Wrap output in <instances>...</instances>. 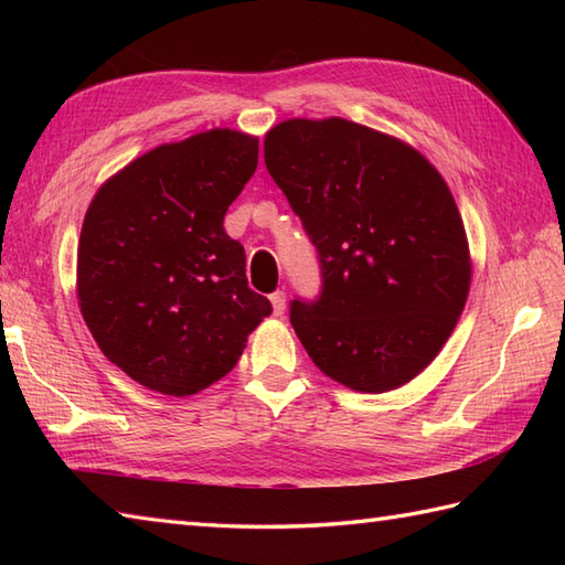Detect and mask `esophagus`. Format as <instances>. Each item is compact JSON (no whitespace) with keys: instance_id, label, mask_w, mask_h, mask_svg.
<instances>
[{"instance_id":"esophagus-1","label":"esophagus","mask_w":565,"mask_h":565,"mask_svg":"<svg viewBox=\"0 0 565 565\" xmlns=\"http://www.w3.org/2000/svg\"><path fill=\"white\" fill-rule=\"evenodd\" d=\"M269 301H271L274 316H284V310H286V294H284V291H274V294L269 296Z\"/></svg>"}]
</instances>
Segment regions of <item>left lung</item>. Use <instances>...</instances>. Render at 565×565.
Segmentation results:
<instances>
[{
    "label": "left lung",
    "instance_id": "obj_1",
    "mask_svg": "<svg viewBox=\"0 0 565 565\" xmlns=\"http://www.w3.org/2000/svg\"><path fill=\"white\" fill-rule=\"evenodd\" d=\"M264 162L318 249V301H291L308 356L362 393L415 379L449 340L471 286L461 213L435 164L338 116L274 126Z\"/></svg>",
    "mask_w": 565,
    "mask_h": 565
}]
</instances>
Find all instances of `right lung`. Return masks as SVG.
I'll list each match as a JSON object with an SVG mask.
<instances>
[{
  "instance_id": "obj_1",
  "label": "right lung",
  "mask_w": 565,
  "mask_h": 565,
  "mask_svg": "<svg viewBox=\"0 0 565 565\" xmlns=\"http://www.w3.org/2000/svg\"><path fill=\"white\" fill-rule=\"evenodd\" d=\"M259 140L213 128L167 142L106 179L84 215L77 298L92 338L140 386L194 395L221 381L271 313L225 233Z\"/></svg>"
}]
</instances>
